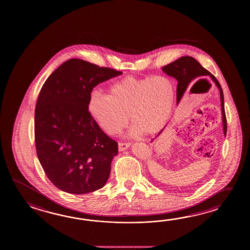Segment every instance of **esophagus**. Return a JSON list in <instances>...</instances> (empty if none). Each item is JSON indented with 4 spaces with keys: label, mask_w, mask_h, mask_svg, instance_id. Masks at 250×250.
I'll return each mask as SVG.
<instances>
[{
    "label": "esophagus",
    "mask_w": 250,
    "mask_h": 250,
    "mask_svg": "<svg viewBox=\"0 0 250 250\" xmlns=\"http://www.w3.org/2000/svg\"><path fill=\"white\" fill-rule=\"evenodd\" d=\"M130 146H131V144L129 143H119V151H121V152L125 151V150L128 148Z\"/></svg>",
    "instance_id": "1"
}]
</instances>
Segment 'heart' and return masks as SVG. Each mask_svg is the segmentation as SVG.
<instances>
[{
  "instance_id": "b5f03b06",
  "label": "heart",
  "mask_w": 250,
  "mask_h": 250,
  "mask_svg": "<svg viewBox=\"0 0 250 250\" xmlns=\"http://www.w3.org/2000/svg\"><path fill=\"white\" fill-rule=\"evenodd\" d=\"M175 101V86L170 78L127 77L114 82L109 94L91 92L87 108L91 117L108 135H117L128 123V136L154 135L170 119Z\"/></svg>"
}]
</instances>
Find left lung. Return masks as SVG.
I'll return each instance as SVG.
<instances>
[{"label":"left lung","instance_id":"8db88e82","mask_svg":"<svg viewBox=\"0 0 250 250\" xmlns=\"http://www.w3.org/2000/svg\"><path fill=\"white\" fill-rule=\"evenodd\" d=\"M162 70L165 74L172 77L178 81L177 85V104H180L182 97L186 91L191 86L193 82L197 79L210 77L212 82L217 86L220 92V98H221V108H222V123H223V135L226 136L227 133V122L224 111V98H223V92L220 83L218 80L212 76L208 69L202 67V65L197 62L196 59L190 56H183L181 58L174 61L173 62L166 65L162 68ZM165 127L158 133L156 138L161 133L164 131Z\"/></svg>","mask_w":250,"mask_h":250}]
</instances>
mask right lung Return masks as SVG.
Masks as SVG:
<instances>
[{"instance_id": "right-lung-1", "label": "right lung", "mask_w": 250, "mask_h": 250, "mask_svg": "<svg viewBox=\"0 0 250 250\" xmlns=\"http://www.w3.org/2000/svg\"><path fill=\"white\" fill-rule=\"evenodd\" d=\"M123 72L70 59L42 85L35 110L38 160L59 189L83 195L105 185L118 144L96 124L87 104L93 88Z\"/></svg>"}]
</instances>
